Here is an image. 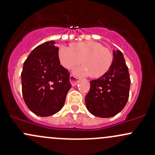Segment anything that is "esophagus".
Returning a JSON list of instances; mask_svg holds the SVG:
<instances>
[{
	"label": "esophagus",
	"instance_id": "34e87169",
	"mask_svg": "<svg viewBox=\"0 0 155 155\" xmlns=\"http://www.w3.org/2000/svg\"><path fill=\"white\" fill-rule=\"evenodd\" d=\"M69 79H70V83L72 86H75V85H77L78 81H79V78L75 77V76L74 75H71L70 78H69Z\"/></svg>",
	"mask_w": 155,
	"mask_h": 155
}]
</instances>
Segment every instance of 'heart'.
<instances>
[{
	"mask_svg": "<svg viewBox=\"0 0 155 155\" xmlns=\"http://www.w3.org/2000/svg\"><path fill=\"white\" fill-rule=\"evenodd\" d=\"M61 65L70 69L81 64L84 66L74 69V73L79 76L90 75L97 78L106 74L113 63L111 50L95 41L74 43L71 48L62 46L58 51Z\"/></svg>",
	"mask_w": 155,
	"mask_h": 155,
	"instance_id": "1",
	"label": "heart"
}]
</instances>
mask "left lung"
I'll list each match as a JSON object with an SVG mask.
<instances>
[{"label": "left lung", "instance_id": "obj_1", "mask_svg": "<svg viewBox=\"0 0 155 155\" xmlns=\"http://www.w3.org/2000/svg\"><path fill=\"white\" fill-rule=\"evenodd\" d=\"M130 84L124 54L120 50H114L109 70L98 79L90 81V89L85 97L88 111L99 117L116 115L129 100Z\"/></svg>", "mask_w": 155, "mask_h": 155}]
</instances>
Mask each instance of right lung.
I'll return each instance as SVG.
<instances>
[{
  "label": "right lung",
  "instance_id": "obj_1",
  "mask_svg": "<svg viewBox=\"0 0 155 155\" xmlns=\"http://www.w3.org/2000/svg\"><path fill=\"white\" fill-rule=\"evenodd\" d=\"M54 44L47 41L35 48L25 61L21 72L25 104L41 117L61 110L71 87L70 74L60 64L59 49Z\"/></svg>",
  "mask_w": 155,
  "mask_h": 155
}]
</instances>
